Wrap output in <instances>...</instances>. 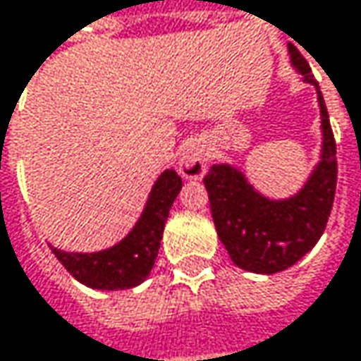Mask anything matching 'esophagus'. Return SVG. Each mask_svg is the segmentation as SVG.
<instances>
[{"label": "esophagus", "mask_w": 361, "mask_h": 361, "mask_svg": "<svg viewBox=\"0 0 361 361\" xmlns=\"http://www.w3.org/2000/svg\"><path fill=\"white\" fill-rule=\"evenodd\" d=\"M178 172L183 178L189 180H199L205 176L207 172V149L201 142L185 143L180 149V158H178Z\"/></svg>", "instance_id": "34e87169"}]
</instances>
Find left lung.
<instances>
[{"label":"left lung","instance_id":"obj_1","mask_svg":"<svg viewBox=\"0 0 361 361\" xmlns=\"http://www.w3.org/2000/svg\"><path fill=\"white\" fill-rule=\"evenodd\" d=\"M288 51L302 82L314 86L321 106V160L304 187L286 199H271L230 164H214L203 178L221 245L236 267L261 275L288 269L312 250L331 216L337 187V147L319 82L296 47L288 44Z\"/></svg>","mask_w":361,"mask_h":361}]
</instances>
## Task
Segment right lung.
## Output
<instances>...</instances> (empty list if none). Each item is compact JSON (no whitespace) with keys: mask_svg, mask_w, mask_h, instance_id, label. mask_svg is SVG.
Masks as SVG:
<instances>
[{"mask_svg":"<svg viewBox=\"0 0 361 361\" xmlns=\"http://www.w3.org/2000/svg\"><path fill=\"white\" fill-rule=\"evenodd\" d=\"M180 189L183 180L174 168L164 170L154 183L142 216L131 232L111 248L98 252H67L57 246L51 248L65 269L92 290L115 292L135 288L145 281L156 263L168 212Z\"/></svg>","mask_w":361,"mask_h":361,"instance_id":"add662e5","label":"right lung"}]
</instances>
